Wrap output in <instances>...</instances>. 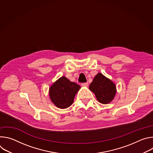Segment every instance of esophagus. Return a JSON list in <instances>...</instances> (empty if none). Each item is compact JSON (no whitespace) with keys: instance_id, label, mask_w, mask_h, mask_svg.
<instances>
[{"instance_id":"1","label":"esophagus","mask_w":153,"mask_h":153,"mask_svg":"<svg viewBox=\"0 0 153 153\" xmlns=\"http://www.w3.org/2000/svg\"><path fill=\"white\" fill-rule=\"evenodd\" d=\"M81 85H82V86L86 87V86H88V83H82L81 84Z\"/></svg>"}]
</instances>
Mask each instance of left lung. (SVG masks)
<instances>
[{
	"label": "left lung",
	"instance_id": "1",
	"mask_svg": "<svg viewBox=\"0 0 153 153\" xmlns=\"http://www.w3.org/2000/svg\"><path fill=\"white\" fill-rule=\"evenodd\" d=\"M89 89L95 94L98 102L102 104L110 103L117 91L115 83L100 73L95 76Z\"/></svg>",
	"mask_w": 153,
	"mask_h": 153
}]
</instances>
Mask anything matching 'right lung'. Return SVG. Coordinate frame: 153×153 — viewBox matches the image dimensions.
<instances>
[{"label": "right lung", "instance_id": "right-lung-1", "mask_svg": "<svg viewBox=\"0 0 153 153\" xmlns=\"http://www.w3.org/2000/svg\"><path fill=\"white\" fill-rule=\"evenodd\" d=\"M80 89V85L62 76L50 87V98L57 108H67L73 103L75 96Z\"/></svg>", "mask_w": 153, "mask_h": 153}]
</instances>
